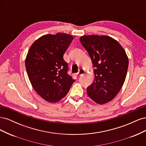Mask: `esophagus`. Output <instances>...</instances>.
I'll return each mask as SVG.
<instances>
[{
  "mask_svg": "<svg viewBox=\"0 0 146 146\" xmlns=\"http://www.w3.org/2000/svg\"><path fill=\"white\" fill-rule=\"evenodd\" d=\"M85 74V70L83 69H80V70H78V72L77 73V74L79 76H82L83 75Z\"/></svg>",
  "mask_w": 146,
  "mask_h": 146,
  "instance_id": "obj_1",
  "label": "esophagus"
}]
</instances>
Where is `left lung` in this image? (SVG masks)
Wrapping results in <instances>:
<instances>
[{
    "instance_id": "obj_1",
    "label": "left lung",
    "mask_w": 146,
    "mask_h": 146,
    "mask_svg": "<svg viewBox=\"0 0 146 146\" xmlns=\"http://www.w3.org/2000/svg\"><path fill=\"white\" fill-rule=\"evenodd\" d=\"M94 68V80L87 88V94L96 103L112 100L125 82L129 58L116 39L106 35H85L80 38Z\"/></svg>"
}]
</instances>
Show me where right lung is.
<instances>
[{"label": "right lung", "instance_id": "1", "mask_svg": "<svg viewBox=\"0 0 146 146\" xmlns=\"http://www.w3.org/2000/svg\"><path fill=\"white\" fill-rule=\"evenodd\" d=\"M66 33L43 35L30 46L25 68L35 91L45 100L55 103L69 92L75 80L68 74L63 55L73 40Z\"/></svg>", "mask_w": 146, "mask_h": 146}]
</instances>
